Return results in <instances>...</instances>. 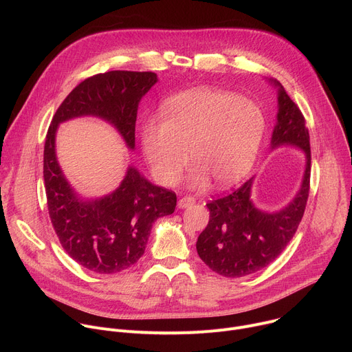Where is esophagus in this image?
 I'll use <instances>...</instances> for the list:
<instances>
[{"mask_svg": "<svg viewBox=\"0 0 352 352\" xmlns=\"http://www.w3.org/2000/svg\"><path fill=\"white\" fill-rule=\"evenodd\" d=\"M195 204V199L190 197V196H184L178 200V208L179 209H186L189 206H192Z\"/></svg>", "mask_w": 352, "mask_h": 352, "instance_id": "1", "label": "esophagus"}]
</instances>
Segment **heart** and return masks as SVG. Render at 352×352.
Listing matches in <instances>:
<instances>
[{
    "label": "heart",
    "instance_id": "obj_1",
    "mask_svg": "<svg viewBox=\"0 0 352 352\" xmlns=\"http://www.w3.org/2000/svg\"><path fill=\"white\" fill-rule=\"evenodd\" d=\"M164 116L148 117L140 131L142 152L153 177L178 184L190 159L192 188L231 185L252 168L265 136L266 118L252 100L220 89H195L170 98Z\"/></svg>",
    "mask_w": 352,
    "mask_h": 352
}]
</instances>
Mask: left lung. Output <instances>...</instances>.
Here are the masks:
<instances>
[{
    "instance_id": "left-lung-1",
    "label": "left lung",
    "mask_w": 352,
    "mask_h": 352,
    "mask_svg": "<svg viewBox=\"0 0 352 352\" xmlns=\"http://www.w3.org/2000/svg\"><path fill=\"white\" fill-rule=\"evenodd\" d=\"M277 122L272 135V150L291 146L305 153V170L300 186L291 202L280 210L265 212L250 199L255 177L227 196L208 204L210 220L200 232L196 250L213 272L224 277H243L256 273L276 261L292 239L302 220L309 195L311 144L305 118L278 80Z\"/></svg>"
}]
</instances>
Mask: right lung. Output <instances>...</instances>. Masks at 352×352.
I'll return each instance as SVG.
<instances>
[{
    "label": "right lung",
    "instance_id": "1",
    "mask_svg": "<svg viewBox=\"0 0 352 352\" xmlns=\"http://www.w3.org/2000/svg\"><path fill=\"white\" fill-rule=\"evenodd\" d=\"M156 83L155 72L110 71L90 76L67 96L45 136L43 177L50 219L65 252L97 274L118 273L135 265L144 254L153 223L174 213L177 195L153 185L129 166L111 193L96 199L79 196L57 160V129L72 118L97 117L111 124L126 147L135 150L138 107Z\"/></svg>",
    "mask_w": 352,
    "mask_h": 352
}]
</instances>
